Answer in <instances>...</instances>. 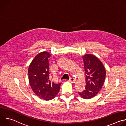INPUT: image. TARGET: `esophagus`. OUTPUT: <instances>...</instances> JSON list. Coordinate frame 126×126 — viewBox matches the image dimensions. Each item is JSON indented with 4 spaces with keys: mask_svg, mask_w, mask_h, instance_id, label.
<instances>
[{
    "mask_svg": "<svg viewBox=\"0 0 126 126\" xmlns=\"http://www.w3.org/2000/svg\"><path fill=\"white\" fill-rule=\"evenodd\" d=\"M69 82H71V83H75L76 82V80L74 78H70V79L68 80Z\"/></svg>",
    "mask_w": 126,
    "mask_h": 126,
    "instance_id": "esophagus-1",
    "label": "esophagus"
}]
</instances>
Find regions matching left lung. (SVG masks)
I'll use <instances>...</instances> for the list:
<instances>
[{
    "mask_svg": "<svg viewBox=\"0 0 126 126\" xmlns=\"http://www.w3.org/2000/svg\"><path fill=\"white\" fill-rule=\"evenodd\" d=\"M86 74V86L82 92H78L81 97L90 99L100 91L105 79L106 71L102 63L94 55H85L83 57Z\"/></svg>",
    "mask_w": 126,
    "mask_h": 126,
    "instance_id": "obj_1",
    "label": "left lung"
}]
</instances>
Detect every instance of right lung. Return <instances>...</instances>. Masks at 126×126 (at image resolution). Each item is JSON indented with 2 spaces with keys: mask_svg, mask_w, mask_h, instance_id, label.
<instances>
[{
  "mask_svg": "<svg viewBox=\"0 0 126 126\" xmlns=\"http://www.w3.org/2000/svg\"><path fill=\"white\" fill-rule=\"evenodd\" d=\"M50 54L41 52L34 58L28 68L29 81L34 93L42 99L50 100L57 95L61 83L52 82L49 79L48 58Z\"/></svg>",
  "mask_w": 126,
  "mask_h": 126,
  "instance_id": "add662e5",
  "label": "right lung"
}]
</instances>
